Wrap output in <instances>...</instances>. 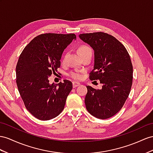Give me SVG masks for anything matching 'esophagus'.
Returning <instances> with one entry per match:
<instances>
[{"label":"esophagus","instance_id":"1","mask_svg":"<svg viewBox=\"0 0 153 153\" xmlns=\"http://www.w3.org/2000/svg\"><path fill=\"white\" fill-rule=\"evenodd\" d=\"M72 85H73L74 88H76V87H78V86H79L80 83H77V82H76V81H74V82H72Z\"/></svg>","mask_w":153,"mask_h":153}]
</instances>
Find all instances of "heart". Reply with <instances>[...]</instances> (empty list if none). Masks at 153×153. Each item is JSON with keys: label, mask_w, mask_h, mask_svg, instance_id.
I'll list each match as a JSON object with an SVG mask.
<instances>
[{"label": "heart", "mask_w": 153, "mask_h": 153, "mask_svg": "<svg viewBox=\"0 0 153 153\" xmlns=\"http://www.w3.org/2000/svg\"><path fill=\"white\" fill-rule=\"evenodd\" d=\"M88 50H91V48H90L88 46H86V45H81L77 48V53H78V54H79V53H84ZM69 76L70 77H72V79H76V80H79V79H81V77H82L81 73L79 71H73V72L70 73Z\"/></svg>", "instance_id": "obj_1"}]
</instances>
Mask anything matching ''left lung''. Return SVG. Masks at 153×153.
Here are the masks:
<instances>
[{"instance_id":"1","label":"left lung","mask_w":153,"mask_h":153,"mask_svg":"<svg viewBox=\"0 0 153 153\" xmlns=\"http://www.w3.org/2000/svg\"><path fill=\"white\" fill-rule=\"evenodd\" d=\"M94 52V65L89 78L100 80L102 88L87 86L85 103L88 112L99 119L118 112L127 100L132 84L133 68L125 46L111 35L94 32L79 35Z\"/></svg>"}]
</instances>
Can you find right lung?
Instances as JSON below:
<instances>
[{
    "instance_id": "right-lung-1",
    "label": "right lung",
    "mask_w": 153,
    "mask_h": 153,
    "mask_svg": "<svg viewBox=\"0 0 153 153\" xmlns=\"http://www.w3.org/2000/svg\"><path fill=\"white\" fill-rule=\"evenodd\" d=\"M75 34H41L23 50L16 66V82L25 107L34 117L49 120L62 111L72 89L68 80L50 84L48 77L57 71L64 50Z\"/></svg>"
}]
</instances>
